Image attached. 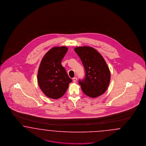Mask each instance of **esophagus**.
<instances>
[{"label":"esophagus","mask_w":146,"mask_h":146,"mask_svg":"<svg viewBox=\"0 0 146 146\" xmlns=\"http://www.w3.org/2000/svg\"><path fill=\"white\" fill-rule=\"evenodd\" d=\"M76 81H77V78L76 77H74L73 78V82H76Z\"/></svg>","instance_id":"obj_1"}]
</instances>
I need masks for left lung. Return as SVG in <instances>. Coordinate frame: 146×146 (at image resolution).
<instances>
[{
    "label": "left lung",
    "mask_w": 146,
    "mask_h": 146,
    "mask_svg": "<svg viewBox=\"0 0 146 146\" xmlns=\"http://www.w3.org/2000/svg\"><path fill=\"white\" fill-rule=\"evenodd\" d=\"M82 62L85 77L78 83L86 95L96 98L104 94L110 82V71L102 55L88 46L77 47L74 49Z\"/></svg>",
    "instance_id": "1"
}]
</instances>
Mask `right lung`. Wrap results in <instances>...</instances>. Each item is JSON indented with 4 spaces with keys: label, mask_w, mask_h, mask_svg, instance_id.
<instances>
[{
    "label": "right lung",
    "mask_w": 146,
    "mask_h": 146,
    "mask_svg": "<svg viewBox=\"0 0 146 146\" xmlns=\"http://www.w3.org/2000/svg\"><path fill=\"white\" fill-rule=\"evenodd\" d=\"M67 51L65 46L54 47L46 53L41 62L38 73V86L50 98L62 97L72 82L61 64Z\"/></svg>",
    "instance_id": "obj_1"
}]
</instances>
